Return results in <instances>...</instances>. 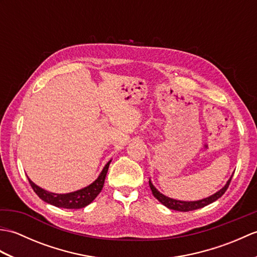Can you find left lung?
<instances>
[{"mask_svg":"<svg viewBox=\"0 0 257 257\" xmlns=\"http://www.w3.org/2000/svg\"><path fill=\"white\" fill-rule=\"evenodd\" d=\"M232 177H233V174L231 176V178L227 180V182L225 183L224 187L220 189L217 192H215L214 194H212L210 196H207V198L196 200V201H181V200L169 198V196L162 194L160 191H158V189H156V187L152 184L150 179H149V185H150V189H151L152 194H154L155 198L159 202H161L163 205L167 206L168 209L174 210V211H180V212H189V211L201 209V207L209 205V204L213 203V202H215L217 199H220L221 196L225 193V191L227 190L228 185H230Z\"/></svg>","mask_w":257,"mask_h":257,"instance_id":"left-lung-1","label":"left lung"}]
</instances>
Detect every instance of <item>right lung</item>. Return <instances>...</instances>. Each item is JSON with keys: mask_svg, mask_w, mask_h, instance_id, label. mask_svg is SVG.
<instances>
[{"mask_svg": "<svg viewBox=\"0 0 257 257\" xmlns=\"http://www.w3.org/2000/svg\"><path fill=\"white\" fill-rule=\"evenodd\" d=\"M111 160H109L106 166L103 167L99 176L95 180L94 182L90 183L87 187L79 189L77 191H74V192L69 193H53L38 187L32 180L29 179V182L31 187L34 190V192L40 196L44 202L48 204H52L56 207H63V209H81V207H85L88 204H90L92 201L96 199V196L100 193V191L103 187V183H105L106 174L108 171L109 165H110Z\"/></svg>", "mask_w": 257, "mask_h": 257, "instance_id": "1", "label": "right lung"}]
</instances>
